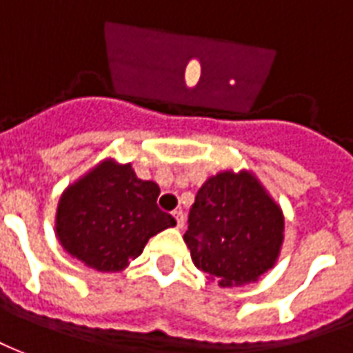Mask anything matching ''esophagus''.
I'll return each instance as SVG.
<instances>
[{
    "mask_svg": "<svg viewBox=\"0 0 353 353\" xmlns=\"http://www.w3.org/2000/svg\"><path fill=\"white\" fill-rule=\"evenodd\" d=\"M173 218L176 220V228L182 230V228H184V212H182V210H174Z\"/></svg>",
    "mask_w": 353,
    "mask_h": 353,
    "instance_id": "esophagus-1",
    "label": "esophagus"
}]
</instances>
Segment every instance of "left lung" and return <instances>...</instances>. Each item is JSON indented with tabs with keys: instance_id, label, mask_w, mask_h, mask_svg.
Returning <instances> with one entry per match:
<instances>
[{
	"instance_id": "obj_1",
	"label": "left lung",
	"mask_w": 353,
	"mask_h": 353,
	"mask_svg": "<svg viewBox=\"0 0 353 353\" xmlns=\"http://www.w3.org/2000/svg\"><path fill=\"white\" fill-rule=\"evenodd\" d=\"M284 214L248 171H222L199 188L184 243L195 267L222 288L244 285L274 267Z\"/></svg>"
}]
</instances>
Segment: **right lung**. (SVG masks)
Here are the masks:
<instances>
[{"mask_svg":"<svg viewBox=\"0 0 353 353\" xmlns=\"http://www.w3.org/2000/svg\"><path fill=\"white\" fill-rule=\"evenodd\" d=\"M158 184L137 179L131 163L105 159L61 194L56 235L86 267L122 271L150 236L176 223L158 208Z\"/></svg>","mask_w":353,"mask_h":353,"instance_id":"obj_1","label":"right lung"}]
</instances>
